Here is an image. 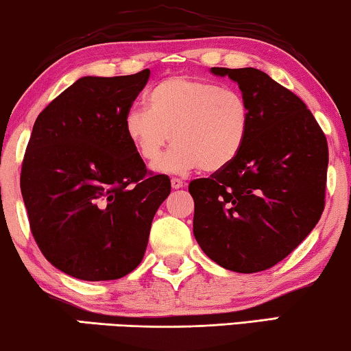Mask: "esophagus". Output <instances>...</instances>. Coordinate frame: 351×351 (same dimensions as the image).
I'll list each match as a JSON object with an SVG mask.
<instances>
[{
  "instance_id": "1",
  "label": "esophagus",
  "mask_w": 351,
  "mask_h": 351,
  "mask_svg": "<svg viewBox=\"0 0 351 351\" xmlns=\"http://www.w3.org/2000/svg\"><path fill=\"white\" fill-rule=\"evenodd\" d=\"M171 185H172V188H182V186H185V182L182 180V179H179V177H172L171 179Z\"/></svg>"
}]
</instances>
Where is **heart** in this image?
Returning <instances> with one entry per match:
<instances>
[{"instance_id":"b5f03b06","label":"heart","mask_w":351,"mask_h":351,"mask_svg":"<svg viewBox=\"0 0 351 351\" xmlns=\"http://www.w3.org/2000/svg\"><path fill=\"white\" fill-rule=\"evenodd\" d=\"M145 106L147 110L126 114L125 134L147 163H155L172 138L176 145L156 166L165 172L223 171L241 154L250 131L245 96L210 80L165 79L147 91Z\"/></svg>"}]
</instances>
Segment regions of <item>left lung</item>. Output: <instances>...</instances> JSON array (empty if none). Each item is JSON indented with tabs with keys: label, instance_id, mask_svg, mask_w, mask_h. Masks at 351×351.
Listing matches in <instances>:
<instances>
[{
	"label": "left lung",
	"instance_id": "1",
	"mask_svg": "<svg viewBox=\"0 0 351 351\" xmlns=\"http://www.w3.org/2000/svg\"><path fill=\"white\" fill-rule=\"evenodd\" d=\"M237 82L252 123L237 158L191 180L202 252L241 274L266 271L308 236L324 209L328 141L304 101L255 68H212Z\"/></svg>",
	"mask_w": 351,
	"mask_h": 351
}]
</instances>
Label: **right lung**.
<instances>
[{
    "mask_svg": "<svg viewBox=\"0 0 351 351\" xmlns=\"http://www.w3.org/2000/svg\"><path fill=\"white\" fill-rule=\"evenodd\" d=\"M149 75H87L34 121L20 190L39 250L71 277L115 280L134 271L171 193L169 177L147 169L125 134Z\"/></svg>",
    "mask_w": 351,
    "mask_h": 351,
    "instance_id": "right-lung-1",
    "label": "right lung"
}]
</instances>
